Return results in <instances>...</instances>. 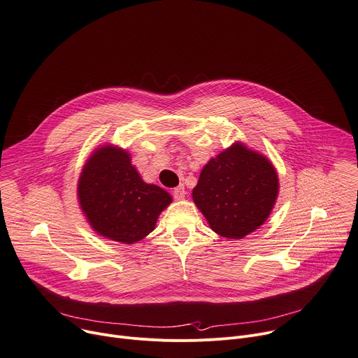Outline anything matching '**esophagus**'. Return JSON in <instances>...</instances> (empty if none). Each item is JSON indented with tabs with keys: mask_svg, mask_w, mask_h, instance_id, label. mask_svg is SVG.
I'll return each instance as SVG.
<instances>
[{
	"mask_svg": "<svg viewBox=\"0 0 358 358\" xmlns=\"http://www.w3.org/2000/svg\"><path fill=\"white\" fill-rule=\"evenodd\" d=\"M185 194H186V189H185L183 185H179L178 187L173 189V197H175V199H183Z\"/></svg>",
	"mask_w": 358,
	"mask_h": 358,
	"instance_id": "34e87169",
	"label": "esophagus"
}]
</instances>
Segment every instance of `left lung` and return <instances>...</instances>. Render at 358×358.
<instances>
[{"label": "left lung", "instance_id": "8db88e82", "mask_svg": "<svg viewBox=\"0 0 358 358\" xmlns=\"http://www.w3.org/2000/svg\"><path fill=\"white\" fill-rule=\"evenodd\" d=\"M277 192L279 179L273 165L236 143L202 169L193 201L212 230L227 239H243L266 222Z\"/></svg>", "mask_w": 358, "mask_h": 358}]
</instances>
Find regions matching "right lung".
Returning <instances> with one entry per match:
<instances>
[{
    "instance_id": "1",
    "label": "right lung",
    "mask_w": 358,
    "mask_h": 358,
    "mask_svg": "<svg viewBox=\"0 0 358 358\" xmlns=\"http://www.w3.org/2000/svg\"><path fill=\"white\" fill-rule=\"evenodd\" d=\"M78 197L101 236L127 245L148 236L172 202L166 190L141 179L128 152L113 146L101 148L90 157L79 178Z\"/></svg>"
}]
</instances>
